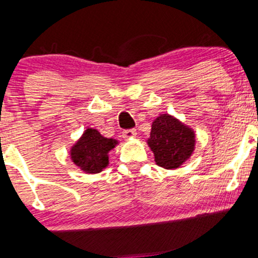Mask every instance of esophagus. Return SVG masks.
<instances>
[{"instance_id": "34e87169", "label": "esophagus", "mask_w": 258, "mask_h": 258, "mask_svg": "<svg viewBox=\"0 0 258 258\" xmlns=\"http://www.w3.org/2000/svg\"><path fill=\"white\" fill-rule=\"evenodd\" d=\"M136 136H137V131H136L135 128L125 130V131L122 132V137L125 139H132V138H135Z\"/></svg>"}]
</instances>
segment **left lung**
Segmentation results:
<instances>
[{
  "label": "left lung",
  "instance_id": "obj_1",
  "mask_svg": "<svg viewBox=\"0 0 258 258\" xmlns=\"http://www.w3.org/2000/svg\"><path fill=\"white\" fill-rule=\"evenodd\" d=\"M147 143L156 164L166 169H176L194 154L196 135L176 117L161 114L153 121Z\"/></svg>",
  "mask_w": 258,
  "mask_h": 258
}]
</instances>
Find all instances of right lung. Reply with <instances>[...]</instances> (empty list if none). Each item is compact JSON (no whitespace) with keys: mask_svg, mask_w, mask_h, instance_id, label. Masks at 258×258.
<instances>
[{"mask_svg":"<svg viewBox=\"0 0 258 258\" xmlns=\"http://www.w3.org/2000/svg\"><path fill=\"white\" fill-rule=\"evenodd\" d=\"M119 142L105 138L96 128H86L76 144L71 148V160L83 172L96 174L107 168L109 154Z\"/></svg>","mask_w":258,"mask_h":258,"instance_id":"1","label":"right lung"}]
</instances>
